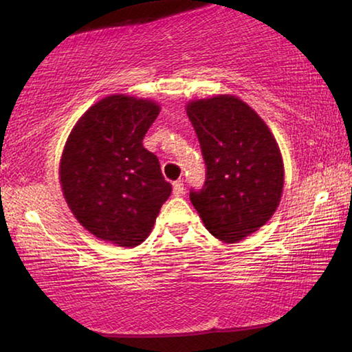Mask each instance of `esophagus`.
Returning a JSON list of instances; mask_svg holds the SVG:
<instances>
[{
	"mask_svg": "<svg viewBox=\"0 0 352 352\" xmlns=\"http://www.w3.org/2000/svg\"><path fill=\"white\" fill-rule=\"evenodd\" d=\"M184 192V186H183V182L178 180L174 183V194L175 195H182Z\"/></svg>",
	"mask_w": 352,
	"mask_h": 352,
	"instance_id": "1",
	"label": "esophagus"
}]
</instances>
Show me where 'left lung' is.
Segmentation results:
<instances>
[{
	"label": "left lung",
	"mask_w": 352,
	"mask_h": 352,
	"mask_svg": "<svg viewBox=\"0 0 352 352\" xmlns=\"http://www.w3.org/2000/svg\"><path fill=\"white\" fill-rule=\"evenodd\" d=\"M186 113L206 164L204 188L189 199L214 237L236 243L269 222L279 206L281 151L262 118L233 94L190 100Z\"/></svg>",
	"instance_id": "left-lung-1"
}]
</instances>
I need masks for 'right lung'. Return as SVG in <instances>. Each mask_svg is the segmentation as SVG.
I'll list each match as a JSON object with an SVG mask.
<instances>
[{"label": "right lung", "mask_w": 352, "mask_h": 352, "mask_svg": "<svg viewBox=\"0 0 352 352\" xmlns=\"http://www.w3.org/2000/svg\"><path fill=\"white\" fill-rule=\"evenodd\" d=\"M155 100L111 94L91 105L65 142L60 186L83 228L118 247L147 239L172 192L157 155L142 146L157 119Z\"/></svg>", "instance_id": "1"}]
</instances>
